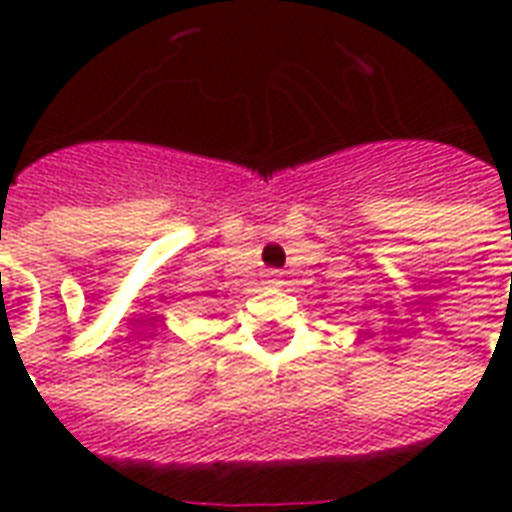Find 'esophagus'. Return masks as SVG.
I'll return each instance as SVG.
<instances>
[{"instance_id": "obj_1", "label": "esophagus", "mask_w": 512, "mask_h": 512, "mask_svg": "<svg viewBox=\"0 0 512 512\" xmlns=\"http://www.w3.org/2000/svg\"><path fill=\"white\" fill-rule=\"evenodd\" d=\"M265 284H268V287H279V284H281V273H276V271L265 273Z\"/></svg>"}]
</instances>
